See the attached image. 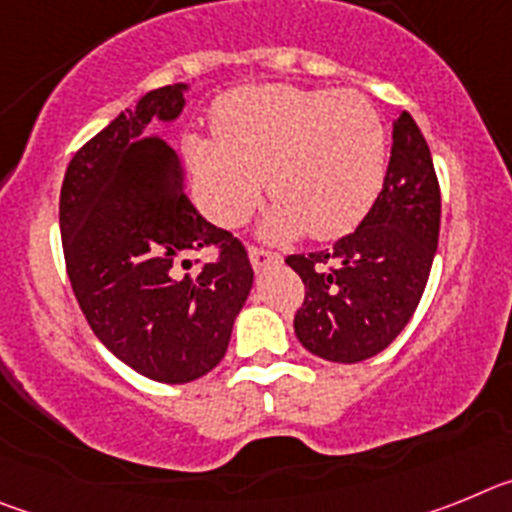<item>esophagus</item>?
<instances>
[{
  "mask_svg": "<svg viewBox=\"0 0 512 512\" xmlns=\"http://www.w3.org/2000/svg\"><path fill=\"white\" fill-rule=\"evenodd\" d=\"M248 259H251V266L256 271L266 269V266H274L282 261V256L279 253H271V251H264V248H251L248 251Z\"/></svg>",
  "mask_w": 512,
  "mask_h": 512,
  "instance_id": "1",
  "label": "esophagus"
}]
</instances>
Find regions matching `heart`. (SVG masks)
<instances>
[{
    "instance_id": "1",
    "label": "heart",
    "mask_w": 512,
    "mask_h": 512,
    "mask_svg": "<svg viewBox=\"0 0 512 512\" xmlns=\"http://www.w3.org/2000/svg\"><path fill=\"white\" fill-rule=\"evenodd\" d=\"M212 133H189L184 156L207 215L238 225L261 182L277 205L261 223L269 241L302 230L318 241L351 233L372 210L387 174V130L356 92L266 84L215 102Z\"/></svg>"
}]
</instances>
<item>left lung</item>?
<instances>
[{
  "instance_id": "left-lung-1",
  "label": "left lung",
  "mask_w": 512,
  "mask_h": 512,
  "mask_svg": "<svg viewBox=\"0 0 512 512\" xmlns=\"http://www.w3.org/2000/svg\"><path fill=\"white\" fill-rule=\"evenodd\" d=\"M441 192L423 133L408 112L392 122V153L372 210L333 248L287 256L305 282L297 341L325 361L356 364L390 346L413 318L431 274Z\"/></svg>"
}]
</instances>
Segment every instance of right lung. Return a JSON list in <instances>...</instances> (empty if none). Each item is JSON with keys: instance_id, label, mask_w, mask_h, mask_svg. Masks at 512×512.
I'll use <instances>...</instances> for the list:
<instances>
[{"instance_id": "obj_1", "label": "right lung", "mask_w": 512, "mask_h": 512, "mask_svg": "<svg viewBox=\"0 0 512 512\" xmlns=\"http://www.w3.org/2000/svg\"><path fill=\"white\" fill-rule=\"evenodd\" d=\"M187 84L153 89L71 158L61 187L66 271L94 336L143 377L187 384L228 351L253 287L246 248L184 194L179 153L153 135L182 115ZM217 247L189 275L188 256Z\"/></svg>"}]
</instances>
